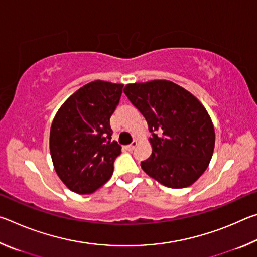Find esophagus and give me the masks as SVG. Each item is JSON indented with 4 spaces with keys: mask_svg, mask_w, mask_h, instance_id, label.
Masks as SVG:
<instances>
[{
    "mask_svg": "<svg viewBox=\"0 0 257 257\" xmlns=\"http://www.w3.org/2000/svg\"><path fill=\"white\" fill-rule=\"evenodd\" d=\"M137 144H138L137 141H134V142L132 143V144H130V145H128V146H127V150H129V151H133V150L135 149V147L137 146Z\"/></svg>",
    "mask_w": 257,
    "mask_h": 257,
    "instance_id": "obj_1",
    "label": "esophagus"
}]
</instances>
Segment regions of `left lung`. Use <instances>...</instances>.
<instances>
[{"mask_svg":"<svg viewBox=\"0 0 257 257\" xmlns=\"http://www.w3.org/2000/svg\"><path fill=\"white\" fill-rule=\"evenodd\" d=\"M152 133V155L141 163L147 175L169 188L193 185L208 167L215 144L212 120L202 103L168 80L124 87Z\"/></svg>","mask_w":257,"mask_h":257,"instance_id":"obj_1","label":"left lung"}]
</instances>
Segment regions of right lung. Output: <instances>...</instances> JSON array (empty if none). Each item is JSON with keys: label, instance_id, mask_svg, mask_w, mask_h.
<instances>
[{"label": "right lung", "instance_id": "obj_1", "mask_svg": "<svg viewBox=\"0 0 257 257\" xmlns=\"http://www.w3.org/2000/svg\"><path fill=\"white\" fill-rule=\"evenodd\" d=\"M123 85L95 80L72 94L54 116L50 151L63 184L77 194H90L113 173L121 146L111 141L110 118Z\"/></svg>", "mask_w": 257, "mask_h": 257}]
</instances>
